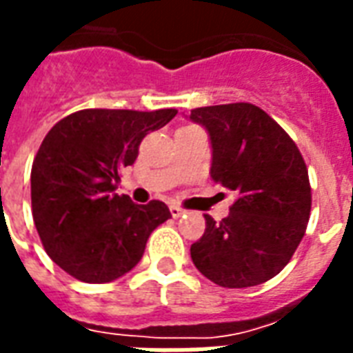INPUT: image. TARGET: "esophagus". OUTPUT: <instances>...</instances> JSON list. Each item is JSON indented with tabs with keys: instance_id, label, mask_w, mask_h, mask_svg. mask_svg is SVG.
<instances>
[{
	"instance_id": "obj_1",
	"label": "esophagus",
	"mask_w": 353,
	"mask_h": 353,
	"mask_svg": "<svg viewBox=\"0 0 353 353\" xmlns=\"http://www.w3.org/2000/svg\"><path fill=\"white\" fill-rule=\"evenodd\" d=\"M170 213H172V216H174V219H179V216L185 213V210H181L179 205H170Z\"/></svg>"
}]
</instances>
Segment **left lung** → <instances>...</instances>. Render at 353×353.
I'll use <instances>...</instances> for the list:
<instances>
[{
  "label": "left lung",
  "instance_id": "8db88e82",
  "mask_svg": "<svg viewBox=\"0 0 353 353\" xmlns=\"http://www.w3.org/2000/svg\"><path fill=\"white\" fill-rule=\"evenodd\" d=\"M211 140V177L234 190L236 202L221 223L205 215V232L190 258L211 283L249 288L284 270L305 236L310 183L296 142L250 103L190 110Z\"/></svg>",
  "mask_w": 353,
  "mask_h": 353
}]
</instances>
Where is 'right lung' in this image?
<instances>
[{
	"label": "right lung",
	"mask_w": 353,
	"mask_h": 353,
	"mask_svg": "<svg viewBox=\"0 0 353 353\" xmlns=\"http://www.w3.org/2000/svg\"><path fill=\"white\" fill-rule=\"evenodd\" d=\"M176 114L90 108L44 137L31 166V210L46 254L70 276L91 284L123 276L142 260L151 232L172 216L164 202L140 205L116 189L143 137Z\"/></svg>",
	"instance_id": "right-lung-1"
}]
</instances>
